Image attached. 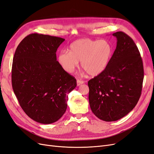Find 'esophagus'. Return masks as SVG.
I'll use <instances>...</instances> for the list:
<instances>
[{
	"label": "esophagus",
	"instance_id": "1",
	"mask_svg": "<svg viewBox=\"0 0 154 154\" xmlns=\"http://www.w3.org/2000/svg\"><path fill=\"white\" fill-rule=\"evenodd\" d=\"M84 83V82L82 80H77V86H80V85L83 84Z\"/></svg>",
	"mask_w": 154,
	"mask_h": 154
}]
</instances>
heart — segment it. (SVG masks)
Listing matches in <instances>:
<instances>
[{
	"mask_svg": "<svg viewBox=\"0 0 154 154\" xmlns=\"http://www.w3.org/2000/svg\"><path fill=\"white\" fill-rule=\"evenodd\" d=\"M112 47L106 40L89 38L76 40L70 45L69 52L63 51L58 56V62L68 73L72 72L81 61L82 67L91 76L103 72L112 55Z\"/></svg>",
	"mask_w": 154,
	"mask_h": 154,
	"instance_id": "1",
	"label": "heart"
}]
</instances>
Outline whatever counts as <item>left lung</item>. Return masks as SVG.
Listing matches in <instances>:
<instances>
[{
  "instance_id": "obj_1",
  "label": "left lung",
  "mask_w": 154,
  "mask_h": 154,
  "mask_svg": "<svg viewBox=\"0 0 154 154\" xmlns=\"http://www.w3.org/2000/svg\"><path fill=\"white\" fill-rule=\"evenodd\" d=\"M117 46L105 71L88 82L91 110L99 119L114 122L127 115L141 94L144 69L134 40L124 32L112 34Z\"/></svg>"
}]
</instances>
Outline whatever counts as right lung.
I'll return each instance as SVG.
<instances>
[{
  "label": "right lung",
  "instance_id": "right-lung-1",
  "mask_svg": "<svg viewBox=\"0 0 154 154\" xmlns=\"http://www.w3.org/2000/svg\"><path fill=\"white\" fill-rule=\"evenodd\" d=\"M65 39L32 33L18 45L13 57V89L24 112L35 122L50 124L61 118L75 78L57 61V49Z\"/></svg>",
  "mask_w": 154,
  "mask_h": 154
}]
</instances>
